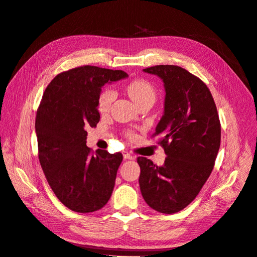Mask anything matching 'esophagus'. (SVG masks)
Segmentation results:
<instances>
[{
    "instance_id": "34e87169",
    "label": "esophagus",
    "mask_w": 257,
    "mask_h": 257,
    "mask_svg": "<svg viewBox=\"0 0 257 257\" xmlns=\"http://www.w3.org/2000/svg\"><path fill=\"white\" fill-rule=\"evenodd\" d=\"M123 157H124V159H125V160H133L134 159L133 155L130 154L127 151H124L123 152Z\"/></svg>"
}]
</instances>
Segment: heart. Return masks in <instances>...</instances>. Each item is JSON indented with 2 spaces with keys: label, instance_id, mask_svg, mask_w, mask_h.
<instances>
[{
  "label": "heart",
  "instance_id": "1",
  "mask_svg": "<svg viewBox=\"0 0 257 257\" xmlns=\"http://www.w3.org/2000/svg\"><path fill=\"white\" fill-rule=\"evenodd\" d=\"M125 90L130 97L134 100L136 104L142 106L144 104H153L155 97H157V92L152 85L151 82H149L146 79H133L130 81ZM115 98V93L111 89H105L99 93L97 98V109L100 112H106L109 110V108L112 104V102ZM127 137L133 138L134 134L132 132H127Z\"/></svg>",
  "mask_w": 257,
  "mask_h": 257
}]
</instances>
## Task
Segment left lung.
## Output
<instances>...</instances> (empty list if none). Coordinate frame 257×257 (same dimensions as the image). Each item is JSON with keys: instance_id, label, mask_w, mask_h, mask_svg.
Here are the masks:
<instances>
[{"instance_id": "1", "label": "left lung", "mask_w": 257, "mask_h": 257, "mask_svg": "<svg viewBox=\"0 0 257 257\" xmlns=\"http://www.w3.org/2000/svg\"><path fill=\"white\" fill-rule=\"evenodd\" d=\"M158 75L166 91L164 114L152 137L167 157L158 166L138 157L139 186L148 206L172 214L196 198L211 175L221 144V123L206 83L177 65L145 68Z\"/></svg>"}]
</instances>
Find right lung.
Wrapping results in <instances>:
<instances>
[{
	"mask_svg": "<svg viewBox=\"0 0 257 257\" xmlns=\"http://www.w3.org/2000/svg\"><path fill=\"white\" fill-rule=\"evenodd\" d=\"M126 76L92 65L72 68L54 77L37 108L38 160L51 190L72 211H97L111 196L123 155L93 151L85 130L99 121L100 88Z\"/></svg>",
	"mask_w": 257,
	"mask_h": 257,
	"instance_id": "obj_1",
	"label": "right lung"
}]
</instances>
